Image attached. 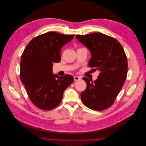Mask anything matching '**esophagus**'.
Returning a JSON list of instances; mask_svg holds the SVG:
<instances>
[{
    "label": "esophagus",
    "instance_id": "34e87169",
    "mask_svg": "<svg viewBox=\"0 0 146 146\" xmlns=\"http://www.w3.org/2000/svg\"><path fill=\"white\" fill-rule=\"evenodd\" d=\"M74 81H78V80H81V77H78V76H74Z\"/></svg>",
    "mask_w": 146,
    "mask_h": 146
}]
</instances>
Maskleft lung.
Instances as JSON below:
<instances>
[{
  "label": "left lung",
  "instance_id": "8db88e82",
  "mask_svg": "<svg viewBox=\"0 0 146 146\" xmlns=\"http://www.w3.org/2000/svg\"><path fill=\"white\" fill-rule=\"evenodd\" d=\"M75 37L91 52L89 66L100 71L94 81L82 78L87 88L81 93V100L90 109L105 110L112 106L126 80V54L118 41L104 34L94 33Z\"/></svg>",
  "mask_w": 146,
  "mask_h": 146
}]
</instances>
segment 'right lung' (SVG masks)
<instances>
[{
    "mask_svg": "<svg viewBox=\"0 0 146 146\" xmlns=\"http://www.w3.org/2000/svg\"><path fill=\"white\" fill-rule=\"evenodd\" d=\"M74 35L50 31L32 39L21 56L20 77L32 103L40 109L49 110L61 102L74 78L70 75L53 74L54 63L60 61L61 48Z\"/></svg>",
    "mask_w": 146,
    "mask_h": 146,
    "instance_id": "right-lung-1",
    "label": "right lung"
}]
</instances>
